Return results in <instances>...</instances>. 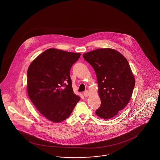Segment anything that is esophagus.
<instances>
[{
	"instance_id": "1",
	"label": "esophagus",
	"mask_w": 160,
	"mask_h": 160,
	"mask_svg": "<svg viewBox=\"0 0 160 160\" xmlns=\"http://www.w3.org/2000/svg\"><path fill=\"white\" fill-rule=\"evenodd\" d=\"M83 94H84V96L85 97H88L89 96V94H90V92L88 90H86L84 92H83Z\"/></svg>"
}]
</instances>
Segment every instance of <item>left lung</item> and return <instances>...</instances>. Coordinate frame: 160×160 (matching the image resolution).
Instances as JSON below:
<instances>
[{
	"instance_id": "left-lung-1",
	"label": "left lung",
	"mask_w": 160,
	"mask_h": 160,
	"mask_svg": "<svg viewBox=\"0 0 160 160\" xmlns=\"http://www.w3.org/2000/svg\"><path fill=\"white\" fill-rule=\"evenodd\" d=\"M82 56L97 76L102 103L96 113L102 118H112L127 105L135 86L129 63L124 56L112 48H98Z\"/></svg>"
}]
</instances>
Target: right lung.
Returning <instances> with one entry per match:
<instances>
[{
  "instance_id": "right-lung-1",
  "label": "right lung",
  "mask_w": 160,
  "mask_h": 160,
  "mask_svg": "<svg viewBox=\"0 0 160 160\" xmlns=\"http://www.w3.org/2000/svg\"><path fill=\"white\" fill-rule=\"evenodd\" d=\"M80 54L49 48L28 70V92L34 106L50 121L59 122L73 112L80 97L73 92L70 70Z\"/></svg>"
}]
</instances>
